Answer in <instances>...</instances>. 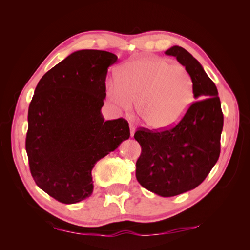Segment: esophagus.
I'll list each match as a JSON object with an SVG mask.
<instances>
[{
	"instance_id": "obj_1",
	"label": "esophagus",
	"mask_w": 250,
	"mask_h": 250,
	"mask_svg": "<svg viewBox=\"0 0 250 250\" xmlns=\"http://www.w3.org/2000/svg\"><path fill=\"white\" fill-rule=\"evenodd\" d=\"M129 127H130V135H131V138H132L134 132H135V126L132 123H129Z\"/></svg>"
}]
</instances>
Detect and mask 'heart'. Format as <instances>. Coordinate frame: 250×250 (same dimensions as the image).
Listing matches in <instances>:
<instances>
[{
    "label": "heart",
    "instance_id": "b5f03b06",
    "mask_svg": "<svg viewBox=\"0 0 250 250\" xmlns=\"http://www.w3.org/2000/svg\"><path fill=\"white\" fill-rule=\"evenodd\" d=\"M108 100L130 111L133 102L149 127L166 129L183 119L194 100V81L184 65L158 57L125 62L106 83Z\"/></svg>",
    "mask_w": 250,
    "mask_h": 250
}]
</instances>
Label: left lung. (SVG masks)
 Here are the masks:
<instances>
[{
  "mask_svg": "<svg viewBox=\"0 0 250 250\" xmlns=\"http://www.w3.org/2000/svg\"><path fill=\"white\" fill-rule=\"evenodd\" d=\"M165 53L191 74L197 100L174 127L162 131L143 128L134 133L142 147L135 176L147 190L172 197L198 187L217 163L223 113L215 83L198 60L178 46Z\"/></svg>",
  "mask_w": 250,
  "mask_h": 250,
  "instance_id": "8db88e82",
  "label": "left lung"
}]
</instances>
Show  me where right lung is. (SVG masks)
<instances>
[{
  "mask_svg": "<svg viewBox=\"0 0 250 250\" xmlns=\"http://www.w3.org/2000/svg\"><path fill=\"white\" fill-rule=\"evenodd\" d=\"M118 57L80 50L43 75L28 110L26 151L43 192L72 204L93 193L95 164L130 137L123 118L104 121L105 79Z\"/></svg>",
  "mask_w": 250,
  "mask_h": 250,
  "instance_id": "obj_1",
  "label": "right lung"
}]
</instances>
